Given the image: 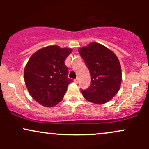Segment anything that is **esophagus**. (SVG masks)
<instances>
[{
  "label": "esophagus",
  "instance_id": "obj_1",
  "mask_svg": "<svg viewBox=\"0 0 149 149\" xmlns=\"http://www.w3.org/2000/svg\"><path fill=\"white\" fill-rule=\"evenodd\" d=\"M73 81H74L76 83H78V78H76V79H74Z\"/></svg>",
  "mask_w": 149,
  "mask_h": 149
}]
</instances>
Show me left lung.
Here are the masks:
<instances>
[{
	"instance_id": "obj_1",
	"label": "left lung",
	"mask_w": 149,
	"mask_h": 149,
	"mask_svg": "<svg viewBox=\"0 0 149 149\" xmlns=\"http://www.w3.org/2000/svg\"><path fill=\"white\" fill-rule=\"evenodd\" d=\"M78 52L88 66L91 84L81 90L83 97L95 104H103L118 93L122 81L121 66L117 56L107 47L92 42Z\"/></svg>"
}]
</instances>
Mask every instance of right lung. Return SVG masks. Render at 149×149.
Wrapping results in <instances>:
<instances>
[{
  "instance_id": "add662e5",
  "label": "right lung",
  "mask_w": 149,
  "mask_h": 149,
  "mask_svg": "<svg viewBox=\"0 0 149 149\" xmlns=\"http://www.w3.org/2000/svg\"><path fill=\"white\" fill-rule=\"evenodd\" d=\"M72 52L71 48L49 45L33 53L24 71L27 90L38 103L52 107L64 97L68 85V68L65 59Z\"/></svg>"
}]
</instances>
